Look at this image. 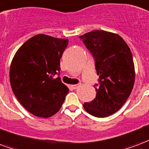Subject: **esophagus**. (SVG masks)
Returning <instances> with one entry per match:
<instances>
[{
	"label": "esophagus",
	"mask_w": 149,
	"mask_h": 149,
	"mask_svg": "<svg viewBox=\"0 0 149 149\" xmlns=\"http://www.w3.org/2000/svg\"><path fill=\"white\" fill-rule=\"evenodd\" d=\"M80 84H73V85L72 86V88L73 89H77L78 87H80Z\"/></svg>",
	"instance_id": "obj_1"
}]
</instances>
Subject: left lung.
I'll list each match as a JSON object with an SVG mask.
<instances>
[{"mask_svg":"<svg viewBox=\"0 0 149 149\" xmlns=\"http://www.w3.org/2000/svg\"><path fill=\"white\" fill-rule=\"evenodd\" d=\"M80 38L91 53L100 76L94 86L96 96L84 102V108L93 116L106 118L118 111L130 95L135 78L133 55L117 34L95 30Z\"/></svg>","mask_w":149,"mask_h":149,"instance_id":"1","label":"left lung"}]
</instances>
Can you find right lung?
I'll return each instance as SVG.
<instances>
[{"label": "right lung", "mask_w": 149, "mask_h": 149, "mask_svg": "<svg viewBox=\"0 0 149 149\" xmlns=\"http://www.w3.org/2000/svg\"><path fill=\"white\" fill-rule=\"evenodd\" d=\"M68 43V39L37 35L25 42L13 58L9 72L13 93L35 116H53L69 92L59 77L60 59Z\"/></svg>", "instance_id": "right-lung-1"}]
</instances>
